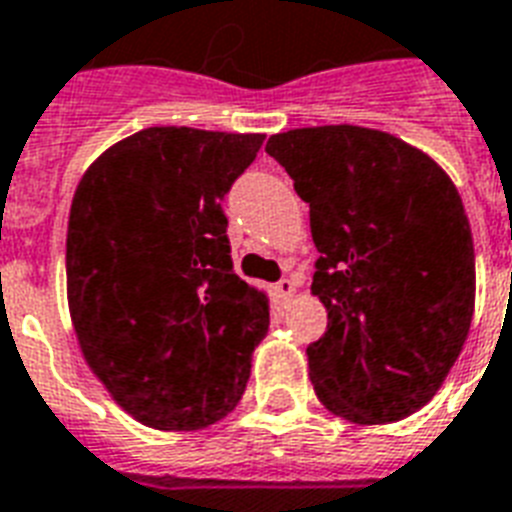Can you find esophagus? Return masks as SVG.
Returning <instances> with one entry per match:
<instances>
[{
	"label": "esophagus",
	"mask_w": 512,
	"mask_h": 512,
	"mask_svg": "<svg viewBox=\"0 0 512 512\" xmlns=\"http://www.w3.org/2000/svg\"><path fill=\"white\" fill-rule=\"evenodd\" d=\"M273 290H276L279 298H292V295H295V282H292V279H282V282H276Z\"/></svg>",
	"instance_id": "obj_1"
}]
</instances>
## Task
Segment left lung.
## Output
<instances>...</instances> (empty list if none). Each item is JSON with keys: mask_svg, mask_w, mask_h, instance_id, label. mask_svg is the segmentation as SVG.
Instances as JSON below:
<instances>
[{"mask_svg": "<svg viewBox=\"0 0 512 512\" xmlns=\"http://www.w3.org/2000/svg\"><path fill=\"white\" fill-rule=\"evenodd\" d=\"M311 209V295L325 335L306 349L319 403L354 424L411 416L454 368L475 311V249L462 195L419 147L362 126L273 134Z\"/></svg>", "mask_w": 512, "mask_h": 512, "instance_id": "obj_1", "label": "left lung"}]
</instances>
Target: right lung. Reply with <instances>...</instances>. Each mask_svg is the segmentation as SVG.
<instances>
[{"instance_id":"obj_1","label":"right lung","mask_w":512,"mask_h":512,"mask_svg":"<svg viewBox=\"0 0 512 512\" xmlns=\"http://www.w3.org/2000/svg\"><path fill=\"white\" fill-rule=\"evenodd\" d=\"M265 134L144 128L74 190L66 300L93 376L144 427L204 429L239 405L268 295L233 273L222 198Z\"/></svg>"}]
</instances>
